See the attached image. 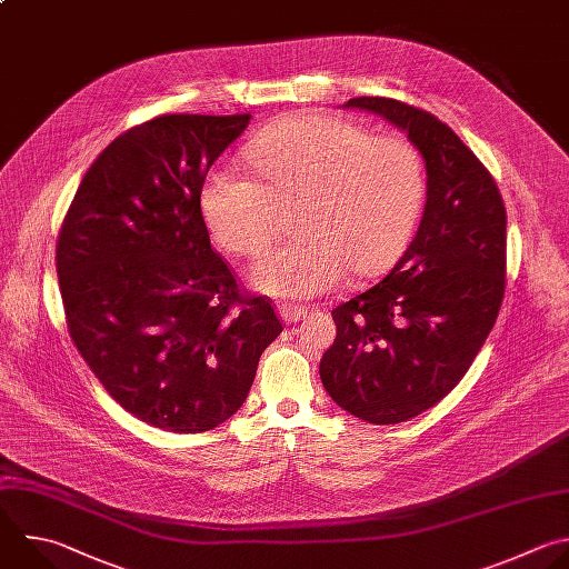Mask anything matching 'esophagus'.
I'll use <instances>...</instances> for the list:
<instances>
[{"mask_svg": "<svg viewBox=\"0 0 569 569\" xmlns=\"http://www.w3.org/2000/svg\"><path fill=\"white\" fill-rule=\"evenodd\" d=\"M279 317H281L286 323H297L299 319L308 317V308L295 306V303H281V306H279Z\"/></svg>", "mask_w": 569, "mask_h": 569, "instance_id": "1", "label": "esophagus"}]
</instances>
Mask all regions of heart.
Here are the masks:
<instances>
[{
	"label": "heart",
	"mask_w": 569,
	"mask_h": 569,
	"mask_svg": "<svg viewBox=\"0 0 569 569\" xmlns=\"http://www.w3.org/2000/svg\"><path fill=\"white\" fill-rule=\"evenodd\" d=\"M261 178L237 167L210 169L201 210L230 252L257 257L279 230L281 206L303 201L299 237L252 268L270 297L310 299L357 274L389 268L407 246L425 201V162L402 138L326 116H299L266 129L250 147Z\"/></svg>",
	"instance_id": "1"
}]
</instances>
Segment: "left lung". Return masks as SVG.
Wrapping results in <instances>:
<instances>
[{"instance_id": "1", "label": "left lung", "mask_w": 569, "mask_h": 569, "mask_svg": "<svg viewBox=\"0 0 569 569\" xmlns=\"http://www.w3.org/2000/svg\"><path fill=\"white\" fill-rule=\"evenodd\" d=\"M402 129L427 167L420 228L396 268L332 310L337 337L319 375L328 396L370 425L407 422L462 380L505 295L507 212L491 173L429 111L350 98Z\"/></svg>"}]
</instances>
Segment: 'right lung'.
I'll list each match as a JSON object with an SVG mask.
<instances>
[{
  "instance_id": "add662e5",
  "label": "right lung",
  "mask_w": 569,
  "mask_h": 569,
  "mask_svg": "<svg viewBox=\"0 0 569 569\" xmlns=\"http://www.w3.org/2000/svg\"><path fill=\"white\" fill-rule=\"evenodd\" d=\"M250 113H171L118 136L84 173L56 268L69 335L138 420L201 433L232 418L281 321L212 250L201 187Z\"/></svg>"
}]
</instances>
